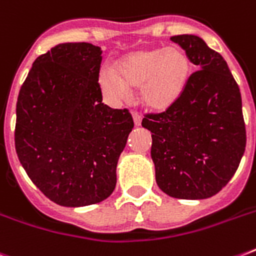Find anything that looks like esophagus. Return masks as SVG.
I'll return each mask as SVG.
<instances>
[{"label":"esophagus","mask_w":256,"mask_h":256,"mask_svg":"<svg viewBox=\"0 0 256 256\" xmlns=\"http://www.w3.org/2000/svg\"><path fill=\"white\" fill-rule=\"evenodd\" d=\"M132 120H134V124H136V126H140V124H142V116H140V112H132Z\"/></svg>","instance_id":"esophagus-1"}]
</instances>
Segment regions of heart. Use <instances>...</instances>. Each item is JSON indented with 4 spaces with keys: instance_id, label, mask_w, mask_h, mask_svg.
Wrapping results in <instances>:
<instances>
[{
    "instance_id": "1",
    "label": "heart",
    "mask_w": 256,
    "mask_h": 256,
    "mask_svg": "<svg viewBox=\"0 0 256 256\" xmlns=\"http://www.w3.org/2000/svg\"><path fill=\"white\" fill-rule=\"evenodd\" d=\"M190 77V61L179 48L146 49L132 53L116 65V74L104 69L100 76L104 92L128 96L140 88V98L152 110H166L180 98Z\"/></svg>"
}]
</instances>
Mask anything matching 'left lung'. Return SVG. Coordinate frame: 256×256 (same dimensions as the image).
I'll list each match as a JSON object with an SVG mask.
<instances>
[{
	"label": "left lung",
	"instance_id": "obj_1",
	"mask_svg": "<svg viewBox=\"0 0 256 256\" xmlns=\"http://www.w3.org/2000/svg\"><path fill=\"white\" fill-rule=\"evenodd\" d=\"M170 40L199 70L172 106L142 120L152 132L156 184L172 198H210L232 178L246 148L242 96L224 58L202 38Z\"/></svg>",
	"mask_w": 256,
	"mask_h": 256
}]
</instances>
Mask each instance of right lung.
Returning <instances> with one entry per match:
<instances>
[{
  "label": "right lung",
  "instance_id": "add662e5",
  "mask_svg": "<svg viewBox=\"0 0 256 256\" xmlns=\"http://www.w3.org/2000/svg\"><path fill=\"white\" fill-rule=\"evenodd\" d=\"M100 46L66 42L33 62L17 100L14 144L32 182L60 206L102 202L134 120L102 104Z\"/></svg>",
  "mask_w": 256,
  "mask_h": 256
}]
</instances>
